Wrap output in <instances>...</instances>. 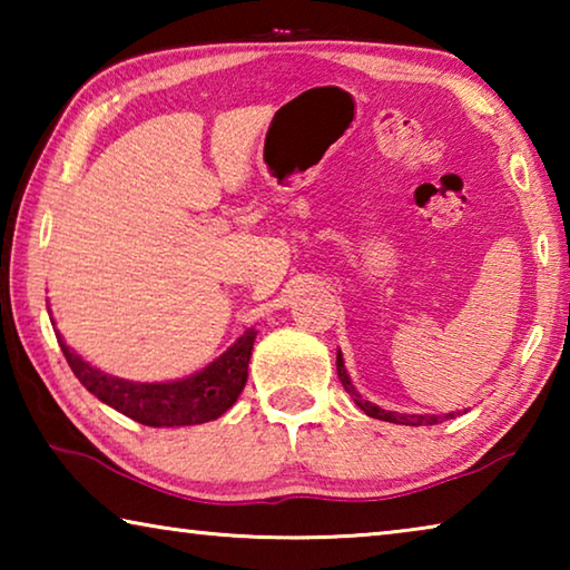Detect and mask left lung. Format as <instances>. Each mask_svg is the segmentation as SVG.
I'll return each mask as SVG.
<instances>
[{
  "label": "left lung",
  "instance_id": "obj_1",
  "mask_svg": "<svg viewBox=\"0 0 570 570\" xmlns=\"http://www.w3.org/2000/svg\"><path fill=\"white\" fill-rule=\"evenodd\" d=\"M336 374H340L342 387L352 394V400L356 407H360L364 414H370L374 420H384V422H394V424H410V428H420V424H438L452 420L460 412H448V414H404V412H392V410H382L377 404H372L370 400H364L356 387L352 384V377L346 374V366L342 360V352H336Z\"/></svg>",
  "mask_w": 570,
  "mask_h": 570
}]
</instances>
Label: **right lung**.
<instances>
[{
  "label": "right lung",
  "instance_id": "obj_1",
  "mask_svg": "<svg viewBox=\"0 0 570 570\" xmlns=\"http://www.w3.org/2000/svg\"><path fill=\"white\" fill-rule=\"evenodd\" d=\"M55 334L75 377L108 407L148 428H186V424L218 420L228 407H234L246 387L250 350L258 332L250 326L218 360L190 377L173 382H130L115 377L85 362L65 344L60 332L55 330Z\"/></svg>",
  "mask_w": 570,
  "mask_h": 570
}]
</instances>
